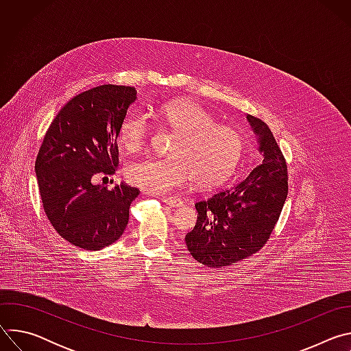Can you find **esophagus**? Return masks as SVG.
Returning <instances> with one entry per match:
<instances>
[{
	"mask_svg": "<svg viewBox=\"0 0 351 351\" xmlns=\"http://www.w3.org/2000/svg\"><path fill=\"white\" fill-rule=\"evenodd\" d=\"M162 199H164V203H167L171 207H179L183 203L182 198H178V197H164Z\"/></svg>",
	"mask_w": 351,
	"mask_h": 351,
	"instance_id": "esophagus-1",
	"label": "esophagus"
}]
</instances>
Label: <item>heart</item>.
<instances>
[{
    "label": "heart",
    "mask_w": 351,
    "mask_h": 351,
    "mask_svg": "<svg viewBox=\"0 0 351 351\" xmlns=\"http://www.w3.org/2000/svg\"><path fill=\"white\" fill-rule=\"evenodd\" d=\"M157 117L178 132L171 157L144 158L128 165L129 183L156 194L171 193L193 179L213 187L225 182L236 169L243 152V134L217 119L202 106L186 99L164 104ZM152 134V123L143 112L128 115L119 126V141L130 153L141 149Z\"/></svg>",
    "instance_id": "obj_1"
}]
</instances>
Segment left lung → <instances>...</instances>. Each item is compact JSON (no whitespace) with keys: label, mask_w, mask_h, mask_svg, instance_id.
I'll use <instances>...</instances> for the list:
<instances>
[{"label":"left lung","mask_w":351,"mask_h":351,"mask_svg":"<svg viewBox=\"0 0 351 351\" xmlns=\"http://www.w3.org/2000/svg\"><path fill=\"white\" fill-rule=\"evenodd\" d=\"M263 162L233 187L195 203L197 223L184 237L195 261L225 268L257 253L268 241L287 197V165L268 125L247 115Z\"/></svg>","instance_id":"obj_1"}]
</instances>
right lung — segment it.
I'll use <instances>...</instances> for the list:
<instances>
[{"label": "right lung", "instance_id": "1", "mask_svg": "<svg viewBox=\"0 0 351 351\" xmlns=\"http://www.w3.org/2000/svg\"><path fill=\"white\" fill-rule=\"evenodd\" d=\"M134 99L130 86L103 84L77 94L54 118L38 149L34 171L44 213L58 234L79 248L117 241L140 194L126 183L111 190L93 183L98 173H115L119 126Z\"/></svg>", "mask_w": 351, "mask_h": 351}]
</instances>
